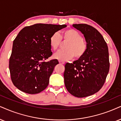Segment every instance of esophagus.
<instances>
[{"instance_id":"obj_1","label":"esophagus","mask_w":121,"mask_h":121,"mask_svg":"<svg viewBox=\"0 0 121 121\" xmlns=\"http://www.w3.org/2000/svg\"><path fill=\"white\" fill-rule=\"evenodd\" d=\"M59 63L62 64V65H64V64L65 63V62H64V61H63V60H59Z\"/></svg>"}]
</instances>
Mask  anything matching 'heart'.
<instances>
[{"instance_id": "heart-1", "label": "heart", "mask_w": 121, "mask_h": 121, "mask_svg": "<svg viewBox=\"0 0 121 121\" xmlns=\"http://www.w3.org/2000/svg\"><path fill=\"white\" fill-rule=\"evenodd\" d=\"M61 40L68 41L65 44V50H60L54 54L53 58L60 60H68L73 58H80L87 50V45L78 31L74 29L62 31L60 34L55 32L49 39V44L53 50H56L61 44Z\"/></svg>"}]
</instances>
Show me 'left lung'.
<instances>
[{
    "mask_svg": "<svg viewBox=\"0 0 121 121\" xmlns=\"http://www.w3.org/2000/svg\"><path fill=\"white\" fill-rule=\"evenodd\" d=\"M87 43L85 54L73 63H67L65 83L71 94L84 98L96 93L103 86L109 70L108 48L96 29L86 24H73Z\"/></svg>",
    "mask_w": 121,
    "mask_h": 121,
    "instance_id": "1",
    "label": "left lung"
}]
</instances>
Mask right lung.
Segmentation results:
<instances>
[{"label":"right lung","instance_id":"add662e5","mask_svg":"<svg viewBox=\"0 0 121 121\" xmlns=\"http://www.w3.org/2000/svg\"><path fill=\"white\" fill-rule=\"evenodd\" d=\"M67 27L36 23L19 31L13 41L9 59L12 81L17 89L30 94L47 87L58 60H45L52 55L49 39L54 33Z\"/></svg>","mask_w":121,"mask_h":121}]
</instances>
